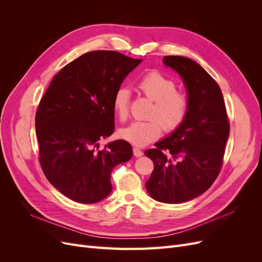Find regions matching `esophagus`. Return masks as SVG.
I'll list each match as a JSON object with an SVG mask.
<instances>
[{"label": "esophagus", "mask_w": 262, "mask_h": 262, "mask_svg": "<svg viewBox=\"0 0 262 262\" xmlns=\"http://www.w3.org/2000/svg\"><path fill=\"white\" fill-rule=\"evenodd\" d=\"M133 155L136 157H140L143 155V152H142L139 147H133Z\"/></svg>", "instance_id": "34e87169"}]
</instances>
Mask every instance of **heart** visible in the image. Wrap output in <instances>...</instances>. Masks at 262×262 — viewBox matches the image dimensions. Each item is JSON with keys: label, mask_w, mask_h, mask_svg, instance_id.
I'll list each match as a JSON object with an SVG mask.
<instances>
[{"label": "heart", "mask_w": 262, "mask_h": 262, "mask_svg": "<svg viewBox=\"0 0 262 262\" xmlns=\"http://www.w3.org/2000/svg\"><path fill=\"white\" fill-rule=\"evenodd\" d=\"M139 91L148 99L153 100V106L148 113V120L134 121L119 130V137L137 146H145L156 140L163 132V128L175 131L186 120L189 112L187 95L177 90V83L172 78L160 72H148L142 76L138 84ZM115 116L120 121L129 117L130 92L120 87L113 99Z\"/></svg>", "instance_id": "heart-1"}]
</instances>
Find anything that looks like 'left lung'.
<instances>
[{"label": "left lung", "mask_w": 262, "mask_h": 262, "mask_svg": "<svg viewBox=\"0 0 262 262\" xmlns=\"http://www.w3.org/2000/svg\"><path fill=\"white\" fill-rule=\"evenodd\" d=\"M163 62L184 80L189 112L178 129L144 152L154 163L145 186L153 199L172 204L194 199L215 181L229 122L220 86L200 64L179 55H167Z\"/></svg>", "instance_id": "1"}]
</instances>
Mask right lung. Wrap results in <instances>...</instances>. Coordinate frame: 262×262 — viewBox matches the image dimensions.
<instances>
[{
  "instance_id": "right-lung-1",
  "label": "right lung",
  "mask_w": 262,
  "mask_h": 262,
  "mask_svg": "<svg viewBox=\"0 0 262 262\" xmlns=\"http://www.w3.org/2000/svg\"><path fill=\"white\" fill-rule=\"evenodd\" d=\"M141 59L117 51L87 52L53 77L36 112L39 162L50 184L78 203L98 202L112 192L110 176L132 157L130 143L99 147L115 131V93Z\"/></svg>"
}]
</instances>
